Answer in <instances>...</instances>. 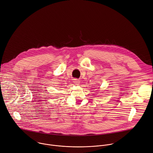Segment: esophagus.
Instances as JSON below:
<instances>
[{
  "label": "esophagus",
  "mask_w": 153,
  "mask_h": 153,
  "mask_svg": "<svg viewBox=\"0 0 153 153\" xmlns=\"http://www.w3.org/2000/svg\"><path fill=\"white\" fill-rule=\"evenodd\" d=\"M74 83H75L76 84H78V83L79 82L78 81V80H77V79H74Z\"/></svg>",
  "instance_id": "esophagus-1"
}]
</instances>
